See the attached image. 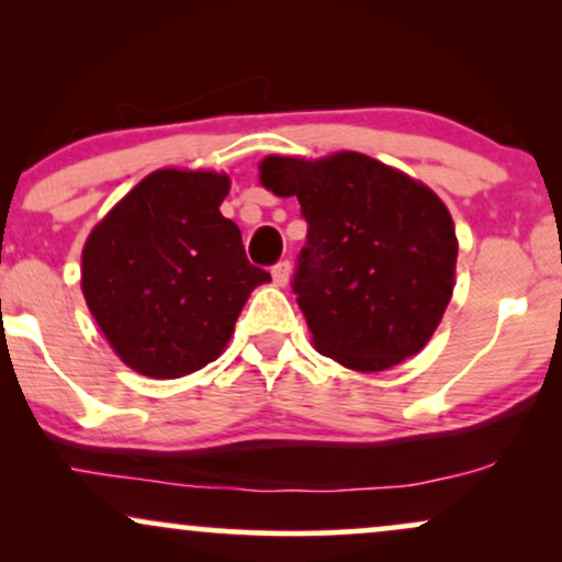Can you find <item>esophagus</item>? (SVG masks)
<instances>
[{"instance_id": "esophagus-1", "label": "esophagus", "mask_w": 562, "mask_h": 562, "mask_svg": "<svg viewBox=\"0 0 562 562\" xmlns=\"http://www.w3.org/2000/svg\"><path fill=\"white\" fill-rule=\"evenodd\" d=\"M290 272H293V267H290L288 259H285V261H277L274 267H272V277H274L277 285H288Z\"/></svg>"}]
</instances>
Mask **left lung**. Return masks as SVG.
I'll return each instance as SVG.
<instances>
[{"instance_id":"left-lung-1","label":"left lung","mask_w":562,"mask_h":562,"mask_svg":"<svg viewBox=\"0 0 562 562\" xmlns=\"http://www.w3.org/2000/svg\"><path fill=\"white\" fill-rule=\"evenodd\" d=\"M261 184L299 198L308 224L290 285L319 353L362 372L415 357L454 290L447 205L362 153L272 156L261 164Z\"/></svg>"}]
</instances>
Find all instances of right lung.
<instances>
[{
  "label": "right lung",
  "mask_w": 562,
  "mask_h": 562,
  "mask_svg": "<svg viewBox=\"0 0 562 562\" xmlns=\"http://www.w3.org/2000/svg\"><path fill=\"white\" fill-rule=\"evenodd\" d=\"M229 179L164 169L97 224L81 256L89 312L124 362L182 378L222 353L250 290L272 277L222 216Z\"/></svg>",
  "instance_id": "obj_1"
}]
</instances>
